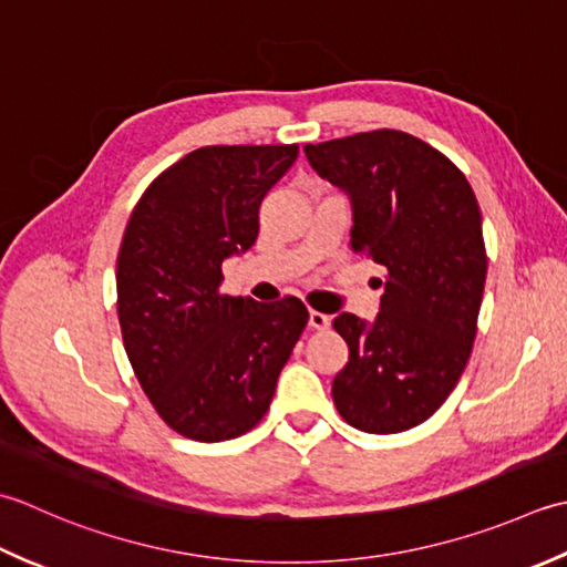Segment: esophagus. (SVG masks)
<instances>
[{
    "label": "esophagus",
    "mask_w": 567,
    "mask_h": 567,
    "mask_svg": "<svg viewBox=\"0 0 567 567\" xmlns=\"http://www.w3.org/2000/svg\"><path fill=\"white\" fill-rule=\"evenodd\" d=\"M308 326H310V328H316V330H326V328H330V316L320 313V310H310V316H308Z\"/></svg>",
    "instance_id": "obj_1"
}]
</instances>
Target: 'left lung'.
Returning a JSON list of instances; mask_svg holds the SVG:
<instances>
[{
  "instance_id": "8db88e82",
  "label": "left lung",
  "mask_w": 567,
  "mask_h": 567,
  "mask_svg": "<svg viewBox=\"0 0 567 567\" xmlns=\"http://www.w3.org/2000/svg\"><path fill=\"white\" fill-rule=\"evenodd\" d=\"M306 156L350 195L352 249L384 269L372 326L332 320L350 348L332 401L364 433L409 431L443 406L475 342L487 279L477 198L453 161L406 132L330 138Z\"/></svg>"
}]
</instances>
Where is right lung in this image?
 Segmentation results:
<instances>
[{
    "mask_svg": "<svg viewBox=\"0 0 567 567\" xmlns=\"http://www.w3.org/2000/svg\"><path fill=\"white\" fill-rule=\"evenodd\" d=\"M298 144L203 146L152 181L117 257L126 357L171 431L200 443L239 437L269 411L308 310L223 293V261L259 235L264 195Z\"/></svg>",
    "mask_w": 567,
    "mask_h": 567,
    "instance_id": "add662e5",
    "label": "right lung"
}]
</instances>
